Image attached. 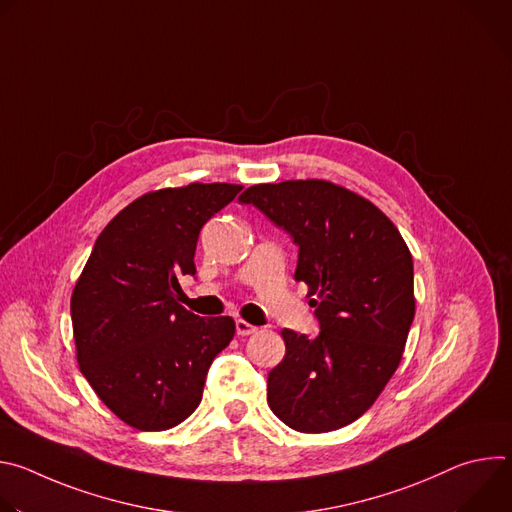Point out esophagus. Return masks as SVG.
I'll use <instances>...</instances> for the list:
<instances>
[{"label": "esophagus", "instance_id": "obj_1", "mask_svg": "<svg viewBox=\"0 0 512 512\" xmlns=\"http://www.w3.org/2000/svg\"><path fill=\"white\" fill-rule=\"evenodd\" d=\"M235 326H237V334H239V336H249V334H255V332L259 330L257 326L249 324L247 320H237Z\"/></svg>", "mask_w": 512, "mask_h": 512}]
</instances>
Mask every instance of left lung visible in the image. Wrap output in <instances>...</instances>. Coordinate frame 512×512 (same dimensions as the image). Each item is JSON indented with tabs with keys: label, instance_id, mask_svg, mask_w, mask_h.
Here are the masks:
<instances>
[{
	"label": "left lung",
	"instance_id": "obj_1",
	"mask_svg": "<svg viewBox=\"0 0 512 512\" xmlns=\"http://www.w3.org/2000/svg\"><path fill=\"white\" fill-rule=\"evenodd\" d=\"M257 206L300 247L320 336L281 330L285 356L267 377V403L291 429L326 433L367 411L397 371L415 316L413 259L371 200L328 180L255 184Z\"/></svg>",
	"mask_w": 512,
	"mask_h": 512
}]
</instances>
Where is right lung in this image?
<instances>
[{
  "mask_svg": "<svg viewBox=\"0 0 512 512\" xmlns=\"http://www.w3.org/2000/svg\"><path fill=\"white\" fill-rule=\"evenodd\" d=\"M243 190L192 182L127 204L103 229L70 298L81 373L127 425L164 431L200 405L214 356L235 336L231 316L178 304L194 275L200 229Z\"/></svg>",
  "mask_w": 512,
  "mask_h": 512,
  "instance_id": "1",
  "label": "right lung"
}]
</instances>
